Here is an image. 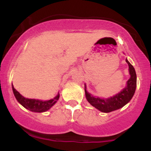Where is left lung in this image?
<instances>
[{"label":"left lung","mask_w":151,"mask_h":151,"mask_svg":"<svg viewBox=\"0 0 151 151\" xmlns=\"http://www.w3.org/2000/svg\"><path fill=\"white\" fill-rule=\"evenodd\" d=\"M126 61L129 65L131 77L127 81V85L126 88L119 93L106 99H103L98 97H93L87 92L86 88L85 89V96L88 102L101 112H110L123 107L132 99L134 94L137 86V74L133 66L127 60H126Z\"/></svg>","instance_id":"1"}]
</instances>
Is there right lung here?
<instances>
[{
	"instance_id": "right-lung-1",
	"label": "right lung",
	"mask_w": 151,
	"mask_h": 151,
	"mask_svg": "<svg viewBox=\"0 0 151 151\" xmlns=\"http://www.w3.org/2000/svg\"><path fill=\"white\" fill-rule=\"evenodd\" d=\"M12 90H13L15 98L18 101V102L20 103L24 107L29 110L32 111V112H46L49 109L52 107L58 100L59 93L55 97L52 99L48 100V101H41V100H36V99H26L25 97L22 96L14 88L13 85H12Z\"/></svg>"
}]
</instances>
